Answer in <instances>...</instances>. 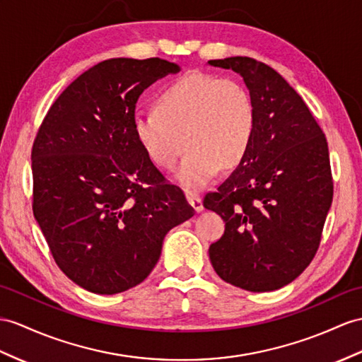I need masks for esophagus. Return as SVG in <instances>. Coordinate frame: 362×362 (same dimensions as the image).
<instances>
[{
  "mask_svg": "<svg viewBox=\"0 0 362 362\" xmlns=\"http://www.w3.org/2000/svg\"><path fill=\"white\" fill-rule=\"evenodd\" d=\"M186 197H187L189 204H190L193 209H195L197 211H202V209H204V206H202V199H201V197L198 195L197 192L187 190V192H186Z\"/></svg>",
  "mask_w": 362,
  "mask_h": 362,
  "instance_id": "34e87169",
  "label": "esophagus"
}]
</instances>
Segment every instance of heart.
Here are the masks:
<instances>
[{
    "label": "heart",
    "instance_id": "1",
    "mask_svg": "<svg viewBox=\"0 0 362 362\" xmlns=\"http://www.w3.org/2000/svg\"><path fill=\"white\" fill-rule=\"evenodd\" d=\"M134 132L148 158L170 169L186 147L176 176L201 187L218 169H230L247 153L255 130L249 90L233 78L187 74L167 84L152 110L134 115Z\"/></svg>",
    "mask_w": 362,
    "mask_h": 362
}]
</instances>
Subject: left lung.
<instances>
[{
    "label": "left lung",
    "instance_id": "8db88e82",
    "mask_svg": "<svg viewBox=\"0 0 362 362\" xmlns=\"http://www.w3.org/2000/svg\"><path fill=\"white\" fill-rule=\"evenodd\" d=\"M209 64L240 74L255 109L247 153L202 202L226 223L209 258L226 283L272 292L301 275L318 252L333 199L327 139L275 69L249 57Z\"/></svg>",
    "mask_w": 362,
    "mask_h": 362
}]
</instances>
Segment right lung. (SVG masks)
Segmentation results:
<instances>
[{"mask_svg": "<svg viewBox=\"0 0 362 362\" xmlns=\"http://www.w3.org/2000/svg\"><path fill=\"white\" fill-rule=\"evenodd\" d=\"M180 72L161 58H112L66 87L32 147V209L57 266L98 295L138 286L165 233L195 215L134 132L139 95Z\"/></svg>", "mask_w": 362, "mask_h": 362, "instance_id": "add662e5", "label": "right lung"}]
</instances>
